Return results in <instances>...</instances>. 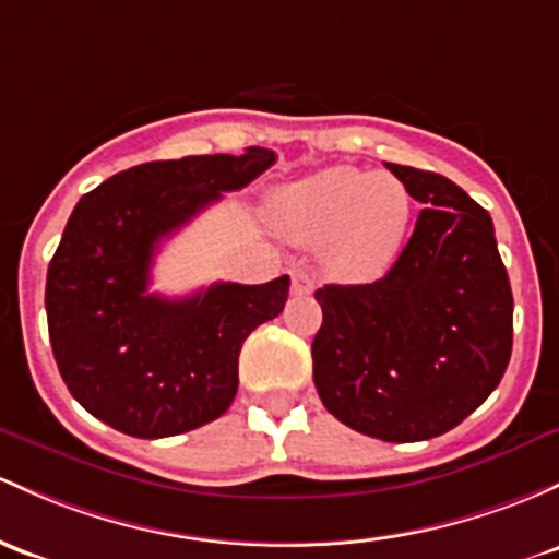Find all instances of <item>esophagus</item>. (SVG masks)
<instances>
[{"label": "esophagus", "instance_id": "1", "mask_svg": "<svg viewBox=\"0 0 559 559\" xmlns=\"http://www.w3.org/2000/svg\"><path fill=\"white\" fill-rule=\"evenodd\" d=\"M292 292L299 294V297L312 292V275L305 267H292Z\"/></svg>", "mask_w": 559, "mask_h": 559}]
</instances>
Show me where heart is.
<instances>
[{"mask_svg": "<svg viewBox=\"0 0 559 559\" xmlns=\"http://www.w3.org/2000/svg\"><path fill=\"white\" fill-rule=\"evenodd\" d=\"M414 195L401 177L329 167L289 182L270 201V225L302 247L321 243L323 267L347 284L382 278L406 243Z\"/></svg>", "mask_w": 559, "mask_h": 559, "instance_id": "b5f03b06", "label": "heart"}]
</instances>
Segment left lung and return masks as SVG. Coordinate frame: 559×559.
Instances as JSON below:
<instances>
[{"label": "left lung", "instance_id": "left-lung-1", "mask_svg": "<svg viewBox=\"0 0 559 559\" xmlns=\"http://www.w3.org/2000/svg\"><path fill=\"white\" fill-rule=\"evenodd\" d=\"M388 169L425 210L384 278L316 292L312 379L342 425L414 443L462 425L499 388L514 302L490 214L449 177Z\"/></svg>", "mask_w": 559, "mask_h": 559}]
</instances>
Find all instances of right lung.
<instances>
[{
  "label": "right lung",
  "mask_w": 559,
  "mask_h": 559,
  "mask_svg": "<svg viewBox=\"0 0 559 559\" xmlns=\"http://www.w3.org/2000/svg\"><path fill=\"white\" fill-rule=\"evenodd\" d=\"M273 162V151L247 148L140 164L73 206L47 270L45 308L60 377L92 416L156 440L230 408L243 340L284 310L289 275L167 299L148 292L151 265L171 233Z\"/></svg>",
  "instance_id": "add662e5"
}]
</instances>
